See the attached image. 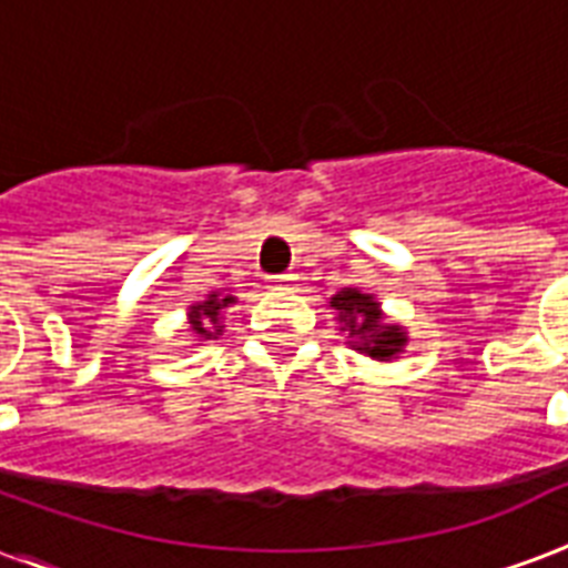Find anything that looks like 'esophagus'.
Wrapping results in <instances>:
<instances>
[{"instance_id":"1","label":"esophagus","mask_w":568,"mask_h":568,"mask_svg":"<svg viewBox=\"0 0 568 568\" xmlns=\"http://www.w3.org/2000/svg\"><path fill=\"white\" fill-rule=\"evenodd\" d=\"M297 283V274H280L271 276V288H292Z\"/></svg>"}]
</instances>
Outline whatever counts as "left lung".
Wrapping results in <instances>:
<instances>
[{"label":"left lung","instance_id":"left-lung-1","mask_svg":"<svg viewBox=\"0 0 568 568\" xmlns=\"http://www.w3.org/2000/svg\"><path fill=\"white\" fill-rule=\"evenodd\" d=\"M329 306L338 312V324L347 333V345L368 354L372 359H395L397 354H404L406 333L400 324H388L383 318L379 303L372 294H363L359 288H342L338 294L329 297Z\"/></svg>","mask_w":568,"mask_h":568}]
</instances>
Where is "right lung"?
<instances>
[{
	"instance_id": "right-lung-1",
	"label": "right lung",
	"mask_w": 568,
	"mask_h": 568,
	"mask_svg": "<svg viewBox=\"0 0 568 568\" xmlns=\"http://www.w3.org/2000/svg\"><path fill=\"white\" fill-rule=\"evenodd\" d=\"M235 303L232 294H221V292H212L205 297L203 303H194L189 310V324H191V333L194 338L205 342V338H217L223 333L221 327V312Z\"/></svg>"
}]
</instances>
